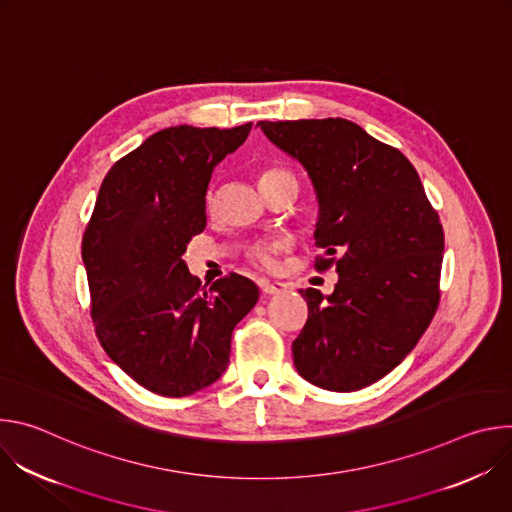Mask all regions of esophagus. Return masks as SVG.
<instances>
[{"instance_id":"1","label":"esophagus","mask_w":512,"mask_h":512,"mask_svg":"<svg viewBox=\"0 0 512 512\" xmlns=\"http://www.w3.org/2000/svg\"><path fill=\"white\" fill-rule=\"evenodd\" d=\"M259 287H261V291H263L265 296L283 294V291L287 289V285H285V283H281V281H261V283H259Z\"/></svg>"}]
</instances>
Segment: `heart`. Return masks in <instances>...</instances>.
I'll return each mask as SVG.
<instances>
[{"mask_svg": "<svg viewBox=\"0 0 512 512\" xmlns=\"http://www.w3.org/2000/svg\"><path fill=\"white\" fill-rule=\"evenodd\" d=\"M283 176H291V174L285 172V170H277V168H275V170H267V172L261 174L259 184L269 182V180H277V178H283ZM204 204H206V210H208V212L214 210V194H212V192L206 194ZM283 249H285V243H283V241H261V243H255L253 247H249L247 255H249V261H251L255 267L265 269V271H271V269L277 267V255H279Z\"/></svg>", "mask_w": 512, "mask_h": 512, "instance_id": "1", "label": "heart"}]
</instances>
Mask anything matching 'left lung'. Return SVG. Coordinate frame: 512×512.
<instances>
[{
	"mask_svg": "<svg viewBox=\"0 0 512 512\" xmlns=\"http://www.w3.org/2000/svg\"><path fill=\"white\" fill-rule=\"evenodd\" d=\"M308 170L318 202L314 267H336L334 294L300 289L308 320L291 344L298 373L350 393L391 373L440 306L444 229L413 164L340 117L259 121Z\"/></svg>",
	"mask_w": 512,
	"mask_h": 512,
	"instance_id": "8db88e82",
	"label": "left lung"
}]
</instances>
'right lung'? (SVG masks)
Instances as JSON below:
<instances>
[{
	"label": "right lung",
	"instance_id": "obj_1",
	"mask_svg": "<svg viewBox=\"0 0 512 512\" xmlns=\"http://www.w3.org/2000/svg\"><path fill=\"white\" fill-rule=\"evenodd\" d=\"M251 125L154 133L107 172L83 235L95 334L135 383L162 397L192 395L225 373L233 330L259 298L237 273L206 289L182 261L206 227L214 166Z\"/></svg>",
	"mask_w": 512,
	"mask_h": 512
}]
</instances>
